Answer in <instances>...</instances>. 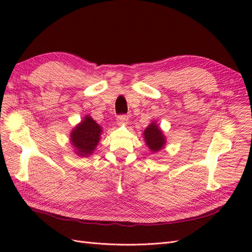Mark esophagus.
<instances>
[{"mask_svg":"<svg viewBox=\"0 0 252 252\" xmlns=\"http://www.w3.org/2000/svg\"><path fill=\"white\" fill-rule=\"evenodd\" d=\"M117 121L119 124H126L128 122V116H126V114H120L117 118Z\"/></svg>","mask_w":252,"mask_h":252,"instance_id":"1","label":"esophagus"}]
</instances>
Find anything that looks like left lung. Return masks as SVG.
Listing matches in <instances>:
<instances>
[{"mask_svg":"<svg viewBox=\"0 0 252 252\" xmlns=\"http://www.w3.org/2000/svg\"><path fill=\"white\" fill-rule=\"evenodd\" d=\"M144 138L147 146L154 152L161 150L165 144V138L161 129L156 123H151L144 131Z\"/></svg>","mask_w":252,"mask_h":252,"instance_id":"obj_1","label":"left lung"}]
</instances>
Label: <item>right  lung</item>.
<instances>
[{
    "mask_svg": "<svg viewBox=\"0 0 252 252\" xmlns=\"http://www.w3.org/2000/svg\"><path fill=\"white\" fill-rule=\"evenodd\" d=\"M102 128L90 117H85L80 125L74 128L71 132L70 140L73 147L77 150V155L88 157L95 149L100 141Z\"/></svg>",
    "mask_w": 252,
    "mask_h": 252,
    "instance_id": "add662e5",
    "label": "right lung"
}]
</instances>
